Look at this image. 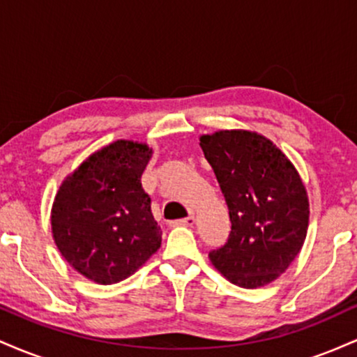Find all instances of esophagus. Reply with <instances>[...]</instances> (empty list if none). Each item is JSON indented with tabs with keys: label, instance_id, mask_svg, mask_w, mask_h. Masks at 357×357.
Here are the masks:
<instances>
[{
	"label": "esophagus",
	"instance_id": "1",
	"mask_svg": "<svg viewBox=\"0 0 357 357\" xmlns=\"http://www.w3.org/2000/svg\"><path fill=\"white\" fill-rule=\"evenodd\" d=\"M195 223H196V220H195V216H192V215L186 216V218H183V220L171 221V225H173V227H192Z\"/></svg>",
	"mask_w": 357,
	"mask_h": 357
}]
</instances>
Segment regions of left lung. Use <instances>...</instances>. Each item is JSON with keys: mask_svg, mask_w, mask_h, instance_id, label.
<instances>
[{"mask_svg": "<svg viewBox=\"0 0 357 357\" xmlns=\"http://www.w3.org/2000/svg\"><path fill=\"white\" fill-rule=\"evenodd\" d=\"M228 206L231 230L210 260L231 284L257 289L284 273L298 255L309 225L301 176L267 137L220 130L199 139Z\"/></svg>", "mask_w": 357, "mask_h": 357, "instance_id": "1", "label": "left lung"}]
</instances>
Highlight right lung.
Segmentation results:
<instances>
[{"label":"right lung","mask_w":357,"mask_h":357,"mask_svg":"<svg viewBox=\"0 0 357 357\" xmlns=\"http://www.w3.org/2000/svg\"><path fill=\"white\" fill-rule=\"evenodd\" d=\"M151 153L146 144L114 142L90 155L56 192V247L77 272L97 284L124 280L161 247L162 231L141 186Z\"/></svg>","instance_id":"right-lung-1"}]
</instances>
